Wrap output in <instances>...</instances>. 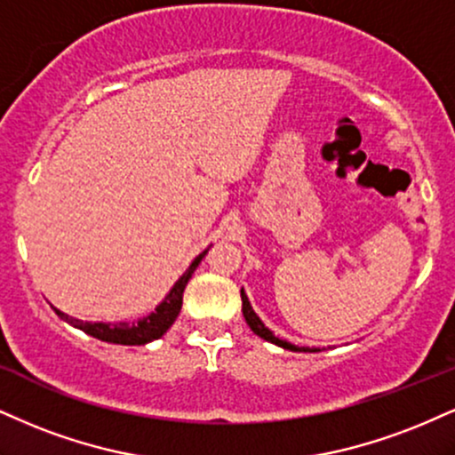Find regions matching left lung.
Instances as JSON below:
<instances>
[{"instance_id":"1","label":"left lung","mask_w":455,"mask_h":455,"mask_svg":"<svg viewBox=\"0 0 455 455\" xmlns=\"http://www.w3.org/2000/svg\"><path fill=\"white\" fill-rule=\"evenodd\" d=\"M242 303H243V307H242L243 317H245V322H248V326L254 331V335H259L260 339H265V341H269V343H275V346H280L283 349H290V352H320L317 347H299V346H294V343L286 341V339H280V337L273 335L269 328L262 324V320L256 315V311L251 309L250 299H248V294L243 292V288H242Z\"/></svg>"}]
</instances>
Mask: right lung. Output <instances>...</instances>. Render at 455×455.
<instances>
[{"mask_svg": "<svg viewBox=\"0 0 455 455\" xmlns=\"http://www.w3.org/2000/svg\"><path fill=\"white\" fill-rule=\"evenodd\" d=\"M207 250L201 251V254L190 262L188 269H186L182 273V277L173 283V288L169 290L167 297L156 305V309L152 311V314H148L146 317H140L138 322H118V324H108V322H82V320H76V317H69L68 314H63V311H59L57 307H54V311H57V315L68 322V324H71L74 328H80V331H84L86 335L100 339V341L118 343V346H146V343L155 341V339H161L165 335L169 326L175 322V317L180 315L186 283H188L190 277H193V273L196 267H199V262L205 259Z\"/></svg>", "mask_w": 455, "mask_h": 455, "instance_id": "obj_1", "label": "right lung"}]
</instances>
